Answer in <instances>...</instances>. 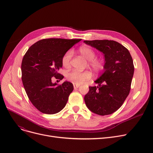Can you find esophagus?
Listing matches in <instances>:
<instances>
[{"label": "esophagus", "mask_w": 153, "mask_h": 153, "mask_svg": "<svg viewBox=\"0 0 153 153\" xmlns=\"http://www.w3.org/2000/svg\"><path fill=\"white\" fill-rule=\"evenodd\" d=\"M79 87H80V85L74 84V89H77V88H79Z\"/></svg>", "instance_id": "34e87169"}]
</instances>
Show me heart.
<instances>
[{"label": "heart", "instance_id": "obj_1", "mask_svg": "<svg viewBox=\"0 0 153 153\" xmlns=\"http://www.w3.org/2000/svg\"><path fill=\"white\" fill-rule=\"evenodd\" d=\"M79 52L84 57L89 61V64L95 72H100L104 68L103 62L99 59L95 58V51L89 46L84 45L79 48ZM72 56V51L68 50L63 55L62 58V64L64 68H69L71 64V59ZM67 79L69 81L76 84H81L91 78V74L88 71L81 72L77 70H73L68 72Z\"/></svg>", "mask_w": 153, "mask_h": 153}]
</instances>
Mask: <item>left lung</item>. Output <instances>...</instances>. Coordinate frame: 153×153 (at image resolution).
I'll return each instance as SVG.
<instances>
[{"label": "left lung", "mask_w": 153, "mask_h": 153, "mask_svg": "<svg viewBox=\"0 0 153 153\" xmlns=\"http://www.w3.org/2000/svg\"><path fill=\"white\" fill-rule=\"evenodd\" d=\"M84 43L100 51L104 56L103 73L89 87L85 95V105L99 115L113 114L122 105L131 89L134 74L131 56L126 48L113 40H85Z\"/></svg>", "instance_id": "obj_1"}]
</instances>
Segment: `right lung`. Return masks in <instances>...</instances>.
Instances as JSON below:
<instances>
[{
  "label": "right lung",
  "instance_id": "1",
  "mask_svg": "<svg viewBox=\"0 0 153 153\" xmlns=\"http://www.w3.org/2000/svg\"><path fill=\"white\" fill-rule=\"evenodd\" d=\"M81 40L43 39L31 46L24 55L21 66L23 85L32 104L42 113H58L66 105L73 85L68 81L58 85L52 80L53 77L64 78L58 73L62 56Z\"/></svg>",
  "mask_w": 153,
  "mask_h": 153
}]
</instances>
